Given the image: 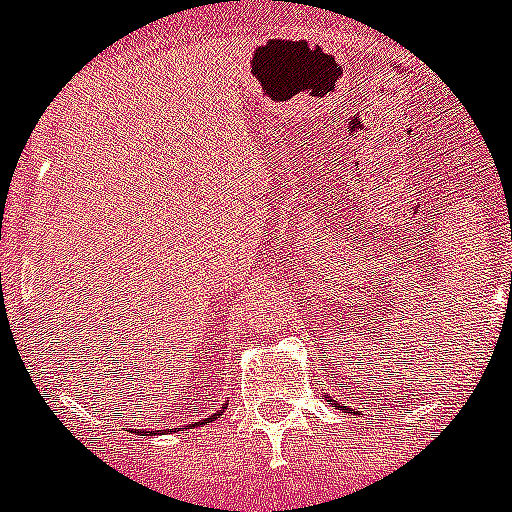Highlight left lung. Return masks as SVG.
Returning <instances> with one entry per match:
<instances>
[{"instance_id": "left-lung-1", "label": "left lung", "mask_w": 512, "mask_h": 512, "mask_svg": "<svg viewBox=\"0 0 512 512\" xmlns=\"http://www.w3.org/2000/svg\"><path fill=\"white\" fill-rule=\"evenodd\" d=\"M342 409H345V406H342Z\"/></svg>"}]
</instances>
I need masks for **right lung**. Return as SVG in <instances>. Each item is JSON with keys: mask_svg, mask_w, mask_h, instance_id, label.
I'll use <instances>...</instances> for the list:
<instances>
[{"mask_svg": "<svg viewBox=\"0 0 512 512\" xmlns=\"http://www.w3.org/2000/svg\"><path fill=\"white\" fill-rule=\"evenodd\" d=\"M223 409H225V406H223ZM223 409H220V411H218V414H213V416H210V419H200V421H192V426H200V424H208V421H213V419H218V416H223ZM134 431H137V434H152V431H139V429H134Z\"/></svg>", "mask_w": 512, "mask_h": 512, "instance_id": "1", "label": "right lung"}]
</instances>
